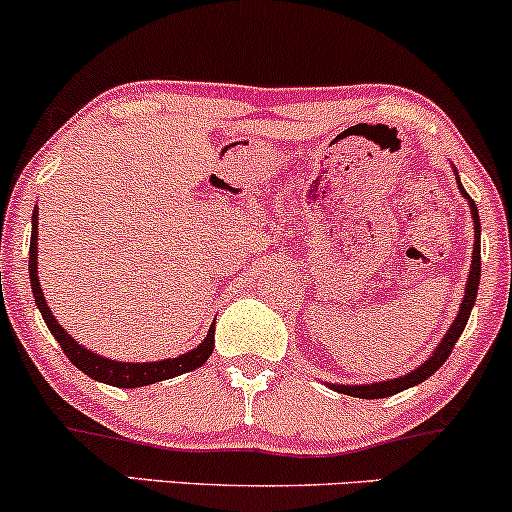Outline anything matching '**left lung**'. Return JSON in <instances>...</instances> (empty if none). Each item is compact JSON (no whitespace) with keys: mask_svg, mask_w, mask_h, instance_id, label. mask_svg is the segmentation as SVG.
<instances>
[{"mask_svg":"<svg viewBox=\"0 0 512 512\" xmlns=\"http://www.w3.org/2000/svg\"><path fill=\"white\" fill-rule=\"evenodd\" d=\"M460 182V180H457ZM460 192L464 197L469 199V209H472V219H474V252H472V272H469V279H467V289H464V301L460 305V313H457L455 322L450 325L448 334L443 337V342L438 344V349L433 351L431 358H428L426 363H421L419 368L411 370V373L402 375V378H395V380H385V383H373V385H332L334 390L342 392V395H351V397H361V399H380V397H390V395H397V392L407 390V387H414L419 383H424L426 378H431L436 370L443 366L445 361H448V356L452 354V349H455L457 339H460V334L464 330V325H467L469 320V313H472L474 308V301H477V289H479V279H481V248H479V238H481V223H479V211H477V204H474V199L464 192V187L460 185Z\"/></svg>","mask_w":512,"mask_h":512,"instance_id":"1","label":"left lung"}]
</instances>
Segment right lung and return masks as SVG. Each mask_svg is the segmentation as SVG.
Wrapping results in <instances>:
<instances>
[{"mask_svg": "<svg viewBox=\"0 0 512 512\" xmlns=\"http://www.w3.org/2000/svg\"><path fill=\"white\" fill-rule=\"evenodd\" d=\"M28 274H31V286H33V298L38 303L40 315H43L45 325L50 327L52 337L57 339L62 346V351L67 354L69 361L74 363L76 368L84 370L88 378L98 380V383H108L115 387H142L158 383V380L175 378L180 373H190L207 363V358L214 351V325L209 327L204 342L197 346V349L187 351L178 358H166V361H154V363H122V361H110V358H103L93 351L84 349L81 344H76L67 332L62 330V325H57L55 315L45 303L43 289H40L38 279V209L33 211V231H31V257H28Z\"/></svg>", "mask_w": 512, "mask_h": 512, "instance_id": "1", "label": "right lung"}]
</instances>
